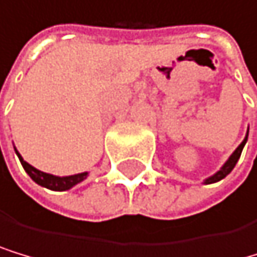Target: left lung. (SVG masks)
<instances>
[{
    "instance_id": "left-lung-1",
    "label": "left lung",
    "mask_w": 257,
    "mask_h": 257,
    "mask_svg": "<svg viewBox=\"0 0 257 257\" xmlns=\"http://www.w3.org/2000/svg\"><path fill=\"white\" fill-rule=\"evenodd\" d=\"M246 140H248V135L245 137V140L241 141L240 143V146L233 151L232 153V156L227 159V162L224 164L222 167H221V170L219 172H216L213 176H210V178H207V180H205L203 183L205 184H211V183H216V181H221L222 178H226L232 170H233V167H235V164L238 162V159H240V154H241V151H243V146H245V143H246Z\"/></svg>"
}]
</instances>
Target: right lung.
Masks as SVG:
<instances>
[{"label":"right lung","mask_w":257,"mask_h":257,"mask_svg":"<svg viewBox=\"0 0 257 257\" xmlns=\"http://www.w3.org/2000/svg\"><path fill=\"white\" fill-rule=\"evenodd\" d=\"M17 156L22 162V167L25 168V172L30 175L31 180L39 186L47 187V189H50V191H68V189H71L73 186H76L77 183L84 181L87 178V175H89L87 172H84V173H77V175H71V176H55V175L44 173V172L38 170V168L31 167L28 162H25V160L22 159V156L19 153H17Z\"/></svg>","instance_id":"1"}]
</instances>
